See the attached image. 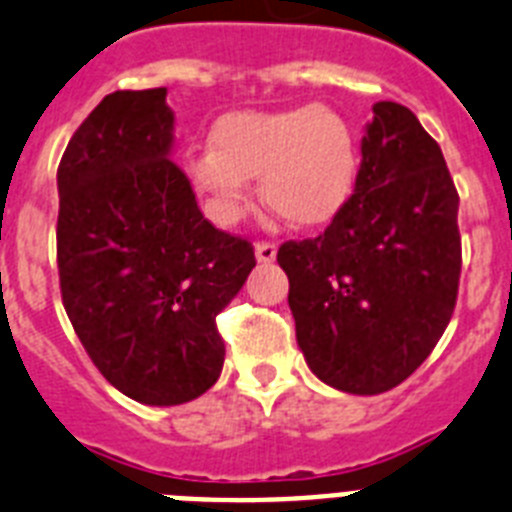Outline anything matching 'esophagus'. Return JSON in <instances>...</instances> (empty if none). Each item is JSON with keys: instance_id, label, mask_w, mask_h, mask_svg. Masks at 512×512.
Segmentation results:
<instances>
[{"instance_id": "34e87169", "label": "esophagus", "mask_w": 512, "mask_h": 512, "mask_svg": "<svg viewBox=\"0 0 512 512\" xmlns=\"http://www.w3.org/2000/svg\"><path fill=\"white\" fill-rule=\"evenodd\" d=\"M253 253H256V261H259V264H272V261L277 259V246H274V243H266V240H261V243H256Z\"/></svg>"}]
</instances>
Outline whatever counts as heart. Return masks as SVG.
Listing matches in <instances>:
<instances>
[{"label":"heart","mask_w":512,"mask_h":512,"mask_svg":"<svg viewBox=\"0 0 512 512\" xmlns=\"http://www.w3.org/2000/svg\"><path fill=\"white\" fill-rule=\"evenodd\" d=\"M186 168L222 225L246 214L248 181L261 176V199L279 220L316 230L352 199L360 157L339 113L298 106L225 113L209 131V150L191 155Z\"/></svg>","instance_id":"1"}]
</instances>
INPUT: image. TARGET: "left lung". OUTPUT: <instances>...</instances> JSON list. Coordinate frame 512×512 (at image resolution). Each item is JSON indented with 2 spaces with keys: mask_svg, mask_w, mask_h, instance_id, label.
<instances>
[{
  "mask_svg": "<svg viewBox=\"0 0 512 512\" xmlns=\"http://www.w3.org/2000/svg\"><path fill=\"white\" fill-rule=\"evenodd\" d=\"M298 347L326 386L375 396L427 360L461 277L458 194L438 142L381 100L347 207L323 235L279 248Z\"/></svg>",
  "mask_w": 512,
  "mask_h": 512,
  "instance_id": "left-lung-1",
  "label": "left lung"
}]
</instances>
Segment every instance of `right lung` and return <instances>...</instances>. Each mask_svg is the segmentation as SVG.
<instances>
[{
    "mask_svg": "<svg viewBox=\"0 0 512 512\" xmlns=\"http://www.w3.org/2000/svg\"><path fill=\"white\" fill-rule=\"evenodd\" d=\"M165 87L100 100L59 163L61 300L95 368L147 406H176L217 383L214 318L256 266L248 240L204 220L170 155Z\"/></svg>",
    "mask_w": 512,
    "mask_h": 512,
    "instance_id": "obj_1",
    "label": "right lung"
}]
</instances>
